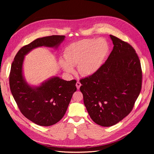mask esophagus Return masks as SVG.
I'll use <instances>...</instances> for the list:
<instances>
[{"label": "esophagus", "instance_id": "1", "mask_svg": "<svg viewBox=\"0 0 154 154\" xmlns=\"http://www.w3.org/2000/svg\"><path fill=\"white\" fill-rule=\"evenodd\" d=\"M81 83L79 82H77V83H76V87H77V90H79L80 89V87L81 86Z\"/></svg>", "mask_w": 154, "mask_h": 154}]
</instances>
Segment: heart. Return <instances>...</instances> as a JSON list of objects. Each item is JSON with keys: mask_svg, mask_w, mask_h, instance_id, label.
<instances>
[{"mask_svg": "<svg viewBox=\"0 0 154 154\" xmlns=\"http://www.w3.org/2000/svg\"><path fill=\"white\" fill-rule=\"evenodd\" d=\"M108 51L106 42L102 38L82 39L71 44L64 52L60 63L63 70L69 74L74 72L73 66L78 64V71L83 76H90L100 68Z\"/></svg>", "mask_w": 154, "mask_h": 154, "instance_id": "heart-1", "label": "heart"}]
</instances>
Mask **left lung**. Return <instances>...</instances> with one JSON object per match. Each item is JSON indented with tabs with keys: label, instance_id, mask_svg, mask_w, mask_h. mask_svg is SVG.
Listing matches in <instances>:
<instances>
[{
	"label": "left lung",
	"instance_id": "8db88e82",
	"mask_svg": "<svg viewBox=\"0 0 154 154\" xmlns=\"http://www.w3.org/2000/svg\"><path fill=\"white\" fill-rule=\"evenodd\" d=\"M110 36L113 49L94 74L80 80L85 106L91 119L103 127L115 125L131 112L142 85L141 63L130 44Z\"/></svg>",
	"mask_w": 154,
	"mask_h": 154
}]
</instances>
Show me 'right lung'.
<instances>
[{
	"instance_id": "obj_1",
	"label": "right lung",
	"mask_w": 154,
	"mask_h": 154,
	"mask_svg": "<svg viewBox=\"0 0 154 154\" xmlns=\"http://www.w3.org/2000/svg\"><path fill=\"white\" fill-rule=\"evenodd\" d=\"M64 38L63 35H52L38 38L22 48L11 64L9 77L11 94L22 114L39 125L50 126L62 119L77 91V81L54 77L39 86L32 87L23 75L24 56L38 47L57 48Z\"/></svg>"
}]
</instances>
